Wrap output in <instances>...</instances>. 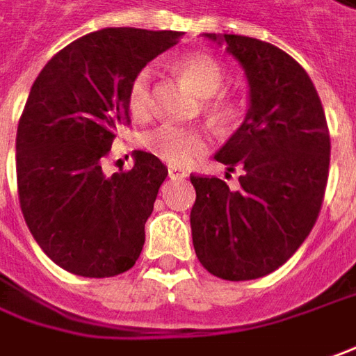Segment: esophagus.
<instances>
[{"instance_id": "1", "label": "esophagus", "mask_w": 356, "mask_h": 356, "mask_svg": "<svg viewBox=\"0 0 356 356\" xmlns=\"http://www.w3.org/2000/svg\"><path fill=\"white\" fill-rule=\"evenodd\" d=\"M188 177V173L185 171V169H181V168H169V179H187Z\"/></svg>"}]
</instances>
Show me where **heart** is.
Wrapping results in <instances>:
<instances>
[{
    "label": "heart",
    "instance_id": "obj_1",
    "mask_svg": "<svg viewBox=\"0 0 356 356\" xmlns=\"http://www.w3.org/2000/svg\"><path fill=\"white\" fill-rule=\"evenodd\" d=\"M179 72L195 87L198 95L210 97L207 103L209 111L218 118H228L232 115V105L224 95H216L224 81L226 72L218 60L209 54H188L179 62ZM152 83H154V67L144 66L138 70L128 86V111L138 120L146 118L152 111ZM142 146L149 154L168 161L171 165H187L188 161L204 154L207 136L198 128L177 127V124H161L142 136Z\"/></svg>",
    "mask_w": 356,
    "mask_h": 356
}]
</instances>
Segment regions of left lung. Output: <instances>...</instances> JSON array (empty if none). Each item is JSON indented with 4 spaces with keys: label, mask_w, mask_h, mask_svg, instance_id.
<instances>
[{
    "label": "left lung",
    "mask_w": 356,
    "mask_h": 356,
    "mask_svg": "<svg viewBox=\"0 0 356 356\" xmlns=\"http://www.w3.org/2000/svg\"><path fill=\"white\" fill-rule=\"evenodd\" d=\"M245 70L249 108L214 156L241 169L239 188L191 175L193 245L202 267L224 280L265 277L296 253L320 214L330 173V130L306 70L275 44L204 33Z\"/></svg>",
    "instance_id": "left-lung-1"
}]
</instances>
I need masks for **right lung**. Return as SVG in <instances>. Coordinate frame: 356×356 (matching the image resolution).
<instances>
[{
    "label": "right lung",
    "mask_w": 356,
    "mask_h": 356,
    "mask_svg": "<svg viewBox=\"0 0 356 356\" xmlns=\"http://www.w3.org/2000/svg\"><path fill=\"white\" fill-rule=\"evenodd\" d=\"M181 36L101 29L62 48L31 87L17 128L19 202L33 238L58 267L105 279L140 257L168 168L136 149L132 169L107 177L101 159L130 122V79Z\"/></svg>",
    "instance_id": "right-lung-1"
}]
</instances>
